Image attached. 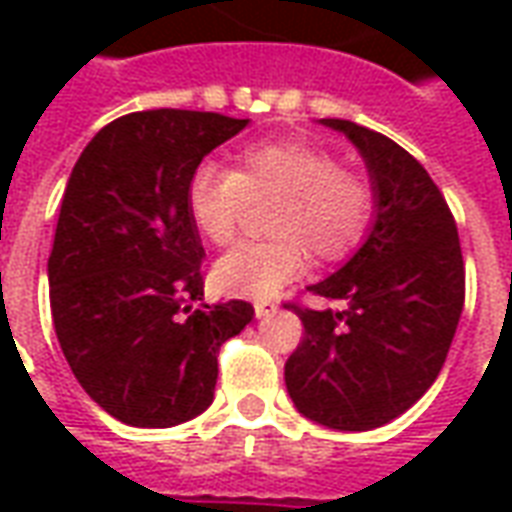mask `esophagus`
Returning <instances> with one entry per match:
<instances>
[{"label":"esophagus","instance_id":"1","mask_svg":"<svg viewBox=\"0 0 512 512\" xmlns=\"http://www.w3.org/2000/svg\"><path fill=\"white\" fill-rule=\"evenodd\" d=\"M274 312H277V304H274V301H257L255 304L257 318H271Z\"/></svg>","mask_w":512,"mask_h":512}]
</instances>
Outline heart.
<instances>
[{
    "label": "heart",
    "instance_id": "heart-1",
    "mask_svg": "<svg viewBox=\"0 0 512 512\" xmlns=\"http://www.w3.org/2000/svg\"><path fill=\"white\" fill-rule=\"evenodd\" d=\"M279 197L268 244H246L213 266V285L227 296L266 301L307 266L340 260L365 238L376 211V191L359 172L304 142H260L235 153V167L205 161L191 172L186 205L191 222L213 246L238 238L249 200Z\"/></svg>",
    "mask_w": 512,
    "mask_h": 512
}]
</instances>
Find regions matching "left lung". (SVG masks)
<instances>
[{
  "instance_id": "1",
  "label": "left lung",
  "mask_w": 512,
  "mask_h": 512,
  "mask_svg": "<svg viewBox=\"0 0 512 512\" xmlns=\"http://www.w3.org/2000/svg\"><path fill=\"white\" fill-rule=\"evenodd\" d=\"M365 158L376 211L365 244L312 285L340 310H288L304 323L285 362L293 406L334 430H373L425 395L463 312L458 227L425 167L389 136L326 117Z\"/></svg>"
}]
</instances>
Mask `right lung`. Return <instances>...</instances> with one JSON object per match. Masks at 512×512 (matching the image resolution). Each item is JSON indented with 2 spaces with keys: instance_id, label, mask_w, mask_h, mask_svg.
Wrapping results in <instances>:
<instances>
[{
  "instance_id": "obj_1",
  "label": "right lung",
  "mask_w": 512,
  "mask_h": 512,
  "mask_svg": "<svg viewBox=\"0 0 512 512\" xmlns=\"http://www.w3.org/2000/svg\"><path fill=\"white\" fill-rule=\"evenodd\" d=\"M249 120L150 109L117 117L84 147L49 257L54 332L76 381L134 428H172L213 403L216 354L252 304L202 299L205 249L186 189L213 147Z\"/></svg>"
}]
</instances>
